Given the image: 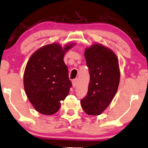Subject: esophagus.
<instances>
[{
    "instance_id": "esophagus-1",
    "label": "esophagus",
    "mask_w": 148,
    "mask_h": 148,
    "mask_svg": "<svg viewBox=\"0 0 148 148\" xmlns=\"http://www.w3.org/2000/svg\"><path fill=\"white\" fill-rule=\"evenodd\" d=\"M78 84V80L77 79V78H76V79H74V80H72V86H73V87H77Z\"/></svg>"
}]
</instances>
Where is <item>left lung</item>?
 Segmentation results:
<instances>
[{
	"instance_id": "1",
	"label": "left lung",
	"mask_w": 148,
	"mask_h": 148,
	"mask_svg": "<svg viewBox=\"0 0 148 148\" xmlns=\"http://www.w3.org/2000/svg\"><path fill=\"white\" fill-rule=\"evenodd\" d=\"M84 55L90 80L87 95L80 104L88 115H99L110 105L118 89V59L113 50L99 43L86 48Z\"/></svg>"
}]
</instances>
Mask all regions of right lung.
Instances as JSON below:
<instances>
[{
  "label": "right lung",
  "mask_w": 148,
  "mask_h": 148,
  "mask_svg": "<svg viewBox=\"0 0 148 148\" xmlns=\"http://www.w3.org/2000/svg\"><path fill=\"white\" fill-rule=\"evenodd\" d=\"M76 43L64 46L52 43L37 49L29 58L24 73L26 95L37 112L53 115L61 107L72 87L63 58Z\"/></svg>",
  "instance_id": "add662e5"
}]
</instances>
